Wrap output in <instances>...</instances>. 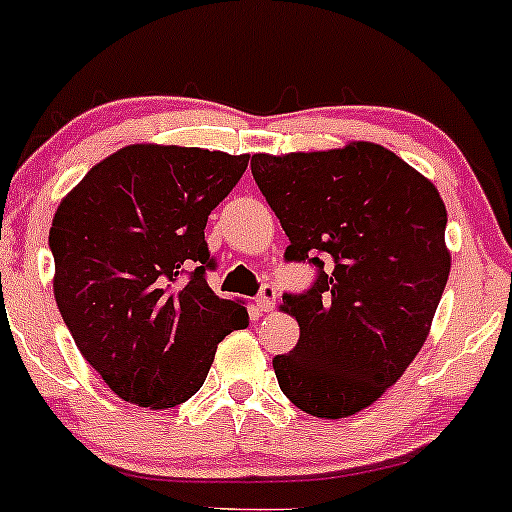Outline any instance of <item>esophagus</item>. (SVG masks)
I'll return each instance as SVG.
<instances>
[{
	"mask_svg": "<svg viewBox=\"0 0 512 512\" xmlns=\"http://www.w3.org/2000/svg\"><path fill=\"white\" fill-rule=\"evenodd\" d=\"M274 301H277V289L265 284V286H262L260 296H257V308H260L262 313H269L274 308Z\"/></svg>",
	"mask_w": 512,
	"mask_h": 512,
	"instance_id": "obj_1",
	"label": "esophagus"
}]
</instances>
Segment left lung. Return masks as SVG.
I'll return each mask as SVG.
<instances>
[{
	"instance_id": "left-lung-1",
	"label": "left lung",
	"mask_w": 512,
	"mask_h": 512,
	"mask_svg": "<svg viewBox=\"0 0 512 512\" xmlns=\"http://www.w3.org/2000/svg\"><path fill=\"white\" fill-rule=\"evenodd\" d=\"M250 167L291 240L286 260L320 269L313 289L284 294L279 306L301 330L294 350L272 359L279 389L316 418L364 411L430 335L452 267L445 201L428 177L367 140L257 153Z\"/></svg>"
}]
</instances>
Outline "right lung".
<instances>
[{"instance_id": "1", "label": "right lung", "mask_w": 512, "mask_h": 512, "mask_svg": "<svg viewBox=\"0 0 512 512\" xmlns=\"http://www.w3.org/2000/svg\"><path fill=\"white\" fill-rule=\"evenodd\" d=\"M250 155L136 143L97 162L50 228L53 294L77 350L116 396L174 408L204 384L218 342L247 325L206 282L209 213Z\"/></svg>"}]
</instances>
